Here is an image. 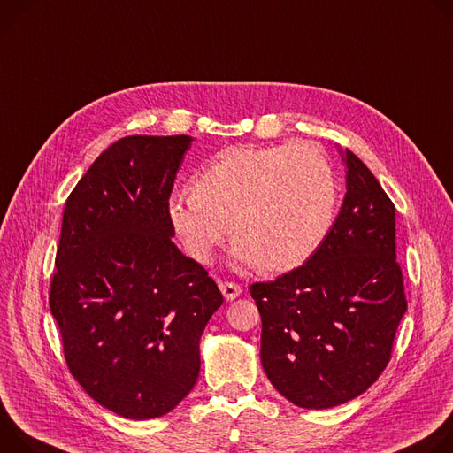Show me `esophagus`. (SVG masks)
I'll return each mask as SVG.
<instances>
[{
    "label": "esophagus",
    "mask_w": 453,
    "mask_h": 453,
    "mask_svg": "<svg viewBox=\"0 0 453 453\" xmlns=\"http://www.w3.org/2000/svg\"><path fill=\"white\" fill-rule=\"evenodd\" d=\"M219 288H221V293L225 295L226 300H234V298L239 296L241 291H242V288H241L237 282H232V280L219 282Z\"/></svg>",
    "instance_id": "obj_1"
}]
</instances>
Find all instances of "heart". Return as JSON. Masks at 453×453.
I'll return each mask as SVG.
<instances>
[{"instance_id": "obj_1", "label": "heart", "mask_w": 453, "mask_h": 453, "mask_svg": "<svg viewBox=\"0 0 453 453\" xmlns=\"http://www.w3.org/2000/svg\"><path fill=\"white\" fill-rule=\"evenodd\" d=\"M338 178L324 150L308 142L228 147L192 181L173 192L169 223L187 250L211 263L228 234L242 266L282 273L304 265L329 234Z\"/></svg>"}]
</instances>
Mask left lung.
<instances>
[{"mask_svg": "<svg viewBox=\"0 0 453 453\" xmlns=\"http://www.w3.org/2000/svg\"><path fill=\"white\" fill-rule=\"evenodd\" d=\"M343 160V205L317 252L250 286L268 380L293 405L315 411L355 399L378 380L407 311L394 203L353 150Z\"/></svg>", "mask_w": 453, "mask_h": 453, "instance_id": "left-lung-1", "label": "left lung"}]
</instances>
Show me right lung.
I'll return each mask as SVG.
<instances>
[{
  "instance_id": "add662e5",
  "label": "right lung",
  "mask_w": 453,
  "mask_h": 453,
  "mask_svg": "<svg viewBox=\"0 0 453 453\" xmlns=\"http://www.w3.org/2000/svg\"><path fill=\"white\" fill-rule=\"evenodd\" d=\"M192 138L126 136L66 199L50 310L81 387L127 419L171 412L199 374L223 295L173 242L167 201Z\"/></svg>"
}]
</instances>
